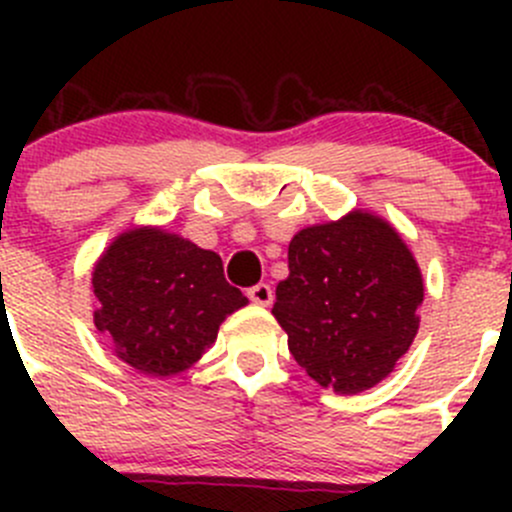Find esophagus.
Wrapping results in <instances>:
<instances>
[{
	"instance_id": "1",
	"label": "esophagus",
	"mask_w": 512,
	"mask_h": 512,
	"mask_svg": "<svg viewBox=\"0 0 512 512\" xmlns=\"http://www.w3.org/2000/svg\"><path fill=\"white\" fill-rule=\"evenodd\" d=\"M247 297H250L255 304H260V307H267V304H272V297H275V294H272L270 285L260 282V285L247 289Z\"/></svg>"
}]
</instances>
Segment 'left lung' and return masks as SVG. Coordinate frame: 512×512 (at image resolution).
<instances>
[{
  "label": "left lung",
  "mask_w": 512,
  "mask_h": 512,
  "mask_svg": "<svg viewBox=\"0 0 512 512\" xmlns=\"http://www.w3.org/2000/svg\"><path fill=\"white\" fill-rule=\"evenodd\" d=\"M287 260L272 314L297 364L337 394L386 379L414 342L423 302L421 270L399 232L354 210L299 230Z\"/></svg>",
  "instance_id": "8db88e82"
}]
</instances>
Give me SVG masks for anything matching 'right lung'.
I'll use <instances>...</instances> for the list:
<instances>
[{
  "label": "right lung",
  "instance_id": "1",
  "mask_svg": "<svg viewBox=\"0 0 512 512\" xmlns=\"http://www.w3.org/2000/svg\"><path fill=\"white\" fill-rule=\"evenodd\" d=\"M91 285L94 324L128 366L173 376L218 339L227 314L247 297L223 275L215 252L160 227H136L98 257Z\"/></svg>",
  "mask_w": 512,
  "mask_h": 512
}]
</instances>
